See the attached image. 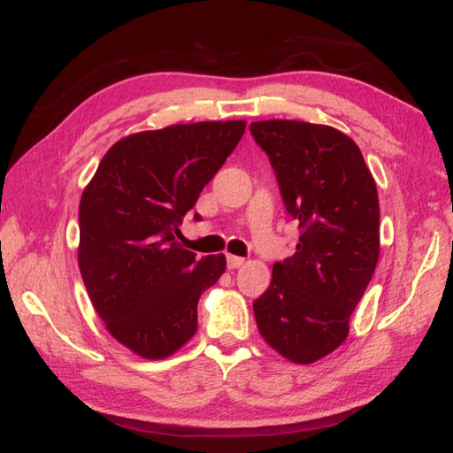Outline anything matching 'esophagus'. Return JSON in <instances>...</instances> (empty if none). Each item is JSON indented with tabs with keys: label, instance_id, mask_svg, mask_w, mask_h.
<instances>
[{
	"label": "esophagus",
	"instance_id": "obj_1",
	"mask_svg": "<svg viewBox=\"0 0 453 453\" xmlns=\"http://www.w3.org/2000/svg\"><path fill=\"white\" fill-rule=\"evenodd\" d=\"M242 264H245V258L234 257V254H227V268L229 270H237V268H241Z\"/></svg>",
	"mask_w": 453,
	"mask_h": 453
}]
</instances>
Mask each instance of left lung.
Masks as SVG:
<instances>
[{"label":"left lung","mask_w":453,"mask_h":453,"mask_svg":"<svg viewBox=\"0 0 453 453\" xmlns=\"http://www.w3.org/2000/svg\"><path fill=\"white\" fill-rule=\"evenodd\" d=\"M250 134L270 157L303 234L291 258L273 264L254 300L258 331L295 364H314L346 341L348 321L379 260V196L362 150L331 126L262 120Z\"/></svg>","instance_id":"8db88e82"}]
</instances>
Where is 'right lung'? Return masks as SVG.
<instances>
[{"label":"right lung","mask_w":453,"mask_h":453,"mask_svg":"<svg viewBox=\"0 0 453 453\" xmlns=\"http://www.w3.org/2000/svg\"><path fill=\"white\" fill-rule=\"evenodd\" d=\"M245 120L132 134L99 162L80 199L78 265L112 337L162 359L196 331V304L226 272L224 254L196 258L176 231L245 134Z\"/></svg>","instance_id":"obj_1"}]
</instances>
